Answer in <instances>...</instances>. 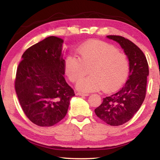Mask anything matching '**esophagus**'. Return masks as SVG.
Returning a JSON list of instances; mask_svg holds the SVG:
<instances>
[{
  "label": "esophagus",
  "instance_id": "1",
  "mask_svg": "<svg viewBox=\"0 0 160 160\" xmlns=\"http://www.w3.org/2000/svg\"><path fill=\"white\" fill-rule=\"evenodd\" d=\"M76 94L79 96H88L89 95V94H88V93H82V92H77Z\"/></svg>",
  "mask_w": 160,
  "mask_h": 160
}]
</instances>
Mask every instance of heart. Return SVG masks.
I'll list each match as a JSON object with an SVG mask.
<instances>
[{
  "label": "heart",
  "mask_w": 160,
  "mask_h": 160,
  "mask_svg": "<svg viewBox=\"0 0 160 160\" xmlns=\"http://www.w3.org/2000/svg\"><path fill=\"white\" fill-rule=\"evenodd\" d=\"M78 52L80 57L70 55L66 58L65 72L72 82H77L90 69V76L78 83V90L81 92H90L100 89L114 91L128 76V57L112 45L91 42L81 46Z\"/></svg>",
  "instance_id": "obj_1"
}]
</instances>
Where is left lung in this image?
Returning a JSON list of instances; mask_svg holds the SVG:
<instances>
[{
    "mask_svg": "<svg viewBox=\"0 0 160 160\" xmlns=\"http://www.w3.org/2000/svg\"><path fill=\"white\" fill-rule=\"evenodd\" d=\"M107 37L118 42L124 50L129 60L130 74L125 85L116 93L104 97L94 112L105 123L117 126L131 120L141 107L145 98L149 68L144 53L134 43L121 36Z\"/></svg>",
    "mask_w": 160,
    "mask_h": 160,
    "instance_id": "obj_1",
    "label": "left lung"
}]
</instances>
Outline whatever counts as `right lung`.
Masks as SVG:
<instances>
[{"mask_svg":"<svg viewBox=\"0 0 160 160\" xmlns=\"http://www.w3.org/2000/svg\"><path fill=\"white\" fill-rule=\"evenodd\" d=\"M63 40L51 36L32 46L22 56L15 88L24 113L42 127L52 126L66 116L74 90L63 77Z\"/></svg>","mask_w":160,"mask_h":160,"instance_id":"1","label":"right lung"}]
</instances>
